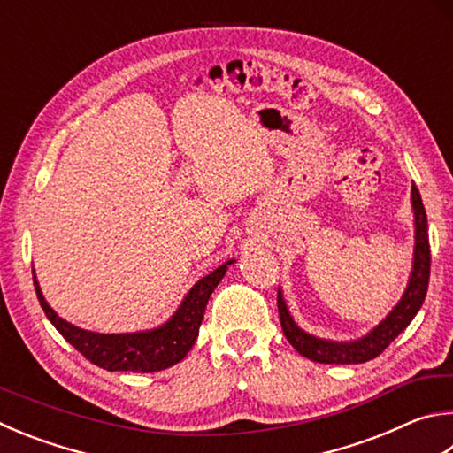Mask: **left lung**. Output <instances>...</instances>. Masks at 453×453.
Returning a JSON list of instances; mask_svg holds the SVG:
<instances>
[{
	"label": "left lung",
	"mask_w": 453,
	"mask_h": 453,
	"mask_svg": "<svg viewBox=\"0 0 453 453\" xmlns=\"http://www.w3.org/2000/svg\"><path fill=\"white\" fill-rule=\"evenodd\" d=\"M412 205L416 216V250H414V271L410 277L408 289L404 297L394 311L386 317L380 325H378L372 333H368L365 339L357 342H328L320 341L303 333L301 328L293 323V319L287 311L283 303L281 291L277 293V309H279V320H281L283 334L291 347L299 352V355L307 357L315 363L323 365H358L372 360L382 350L396 339V336L404 331V328L412 323L416 312L420 311L422 303L427 293V283H430V240H427V218L422 203V196L418 192L416 184L412 186Z\"/></svg>",
	"instance_id": "left-lung-1"
}]
</instances>
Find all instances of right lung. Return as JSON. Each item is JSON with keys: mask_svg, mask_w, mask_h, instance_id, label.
Returning a JSON list of instances; mask_svg holds the SVG:
<instances>
[{"mask_svg": "<svg viewBox=\"0 0 453 453\" xmlns=\"http://www.w3.org/2000/svg\"><path fill=\"white\" fill-rule=\"evenodd\" d=\"M229 263L232 261H227L226 265H219L210 275L200 279L192 287V291L188 293L176 315L166 325L154 328V331L133 334H98L73 326L47 305L35 275H33V285H35L37 299L47 319L67 339V342L73 344L90 363L111 370V372H114V370L156 372V370L170 368L180 363L188 355V350L194 347L210 295L221 281V277L226 275Z\"/></svg>", "mask_w": 453, "mask_h": 453, "instance_id": "1", "label": "right lung"}]
</instances>
